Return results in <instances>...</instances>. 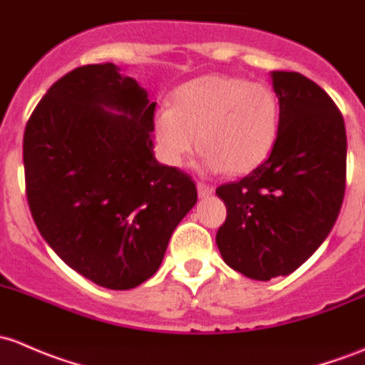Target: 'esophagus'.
Segmentation results:
<instances>
[{"label": "esophagus", "instance_id": "1", "mask_svg": "<svg viewBox=\"0 0 365 365\" xmlns=\"http://www.w3.org/2000/svg\"><path fill=\"white\" fill-rule=\"evenodd\" d=\"M197 190H198V197H209V195H212V186H209V184H204V182H198L197 184Z\"/></svg>", "mask_w": 365, "mask_h": 365}]
</instances>
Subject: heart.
Here are the masks:
<instances>
[{"label":"heart","instance_id":"obj_1","mask_svg":"<svg viewBox=\"0 0 365 365\" xmlns=\"http://www.w3.org/2000/svg\"><path fill=\"white\" fill-rule=\"evenodd\" d=\"M155 133L172 167H182L202 140L209 170L246 174L264 163L276 145L279 101L265 84L205 75L175 93L174 108L158 110Z\"/></svg>","mask_w":365,"mask_h":365}]
</instances>
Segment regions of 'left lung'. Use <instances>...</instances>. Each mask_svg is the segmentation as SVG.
<instances>
[{
	"mask_svg": "<svg viewBox=\"0 0 365 365\" xmlns=\"http://www.w3.org/2000/svg\"><path fill=\"white\" fill-rule=\"evenodd\" d=\"M279 133L272 153L216 195L225 264L258 281L299 269L332 230L346 187V130L332 98L297 71H272Z\"/></svg>",
	"mask_w": 365,
	"mask_h": 365,
	"instance_id": "left-lung-1",
	"label": "left lung"
}]
</instances>
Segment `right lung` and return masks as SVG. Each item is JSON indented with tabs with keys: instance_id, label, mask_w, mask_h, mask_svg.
Returning <instances> with one entry per match:
<instances>
[{
	"instance_id": "right-lung-1",
	"label": "right lung",
	"mask_w": 365,
	"mask_h": 365,
	"mask_svg": "<svg viewBox=\"0 0 365 365\" xmlns=\"http://www.w3.org/2000/svg\"><path fill=\"white\" fill-rule=\"evenodd\" d=\"M155 108L114 63L86 65L51 86L24 130L36 228L66 265L110 290L148 281L197 204L190 175L156 161Z\"/></svg>"
}]
</instances>
